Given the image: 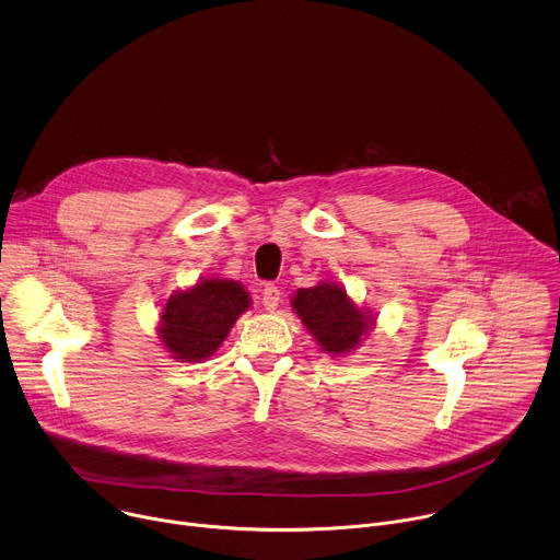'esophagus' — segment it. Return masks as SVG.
Returning <instances> with one entry per match:
<instances>
[{
	"label": "esophagus",
	"instance_id": "obj_1",
	"mask_svg": "<svg viewBox=\"0 0 560 560\" xmlns=\"http://www.w3.org/2000/svg\"><path fill=\"white\" fill-rule=\"evenodd\" d=\"M280 304V289L276 284H267L262 291V306L265 311H276Z\"/></svg>",
	"mask_w": 560,
	"mask_h": 560
}]
</instances>
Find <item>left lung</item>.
<instances>
[{
  "instance_id": "left-lung-1",
  "label": "left lung",
  "mask_w": 560,
  "mask_h": 560,
  "mask_svg": "<svg viewBox=\"0 0 560 560\" xmlns=\"http://www.w3.org/2000/svg\"><path fill=\"white\" fill-rule=\"evenodd\" d=\"M291 308L315 345L330 358L353 353L377 324V313L371 306L358 304L342 284L328 280L298 289L291 295Z\"/></svg>"
}]
</instances>
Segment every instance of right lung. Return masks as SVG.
I'll use <instances>...</instances> for the list:
<instances>
[{"instance_id":"1","label":"right lung","mask_w":560,"mask_h":560,"mask_svg":"<svg viewBox=\"0 0 560 560\" xmlns=\"http://www.w3.org/2000/svg\"><path fill=\"white\" fill-rule=\"evenodd\" d=\"M249 308L252 295L241 282L207 276L161 304L156 338L174 360L198 364L220 349Z\"/></svg>"}]
</instances>
